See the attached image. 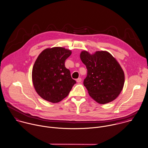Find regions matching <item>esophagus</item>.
Wrapping results in <instances>:
<instances>
[{
  "label": "esophagus",
  "mask_w": 148,
  "mask_h": 148,
  "mask_svg": "<svg viewBox=\"0 0 148 148\" xmlns=\"http://www.w3.org/2000/svg\"><path fill=\"white\" fill-rule=\"evenodd\" d=\"M77 82H78V83H80V82H81V81H82V79L81 78H78V79H77Z\"/></svg>",
  "instance_id": "obj_1"
}]
</instances>
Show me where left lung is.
Masks as SVG:
<instances>
[{"instance_id":"left-lung-1","label":"left lung","mask_w":148,"mask_h":148,"mask_svg":"<svg viewBox=\"0 0 148 148\" xmlns=\"http://www.w3.org/2000/svg\"><path fill=\"white\" fill-rule=\"evenodd\" d=\"M88 70L84 85L89 95L97 102L105 104L114 100L123 89L125 75L121 66L109 53L86 51L80 54Z\"/></svg>"}]
</instances>
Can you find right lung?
I'll use <instances>...</instances> for the list:
<instances>
[{
	"label": "right lung",
	"mask_w": 148,
	"mask_h": 148,
	"mask_svg": "<svg viewBox=\"0 0 148 148\" xmlns=\"http://www.w3.org/2000/svg\"><path fill=\"white\" fill-rule=\"evenodd\" d=\"M71 51L56 47L43 50L33 66L32 78L37 93L44 99L57 103L66 97L76 81L64 62Z\"/></svg>",
	"instance_id": "add662e5"
}]
</instances>
